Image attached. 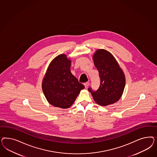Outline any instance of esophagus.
<instances>
[{
	"label": "esophagus",
	"instance_id": "esophagus-1",
	"mask_svg": "<svg viewBox=\"0 0 157 157\" xmlns=\"http://www.w3.org/2000/svg\"><path fill=\"white\" fill-rule=\"evenodd\" d=\"M89 83L88 82H85V83H84V85L85 86L86 88L89 86Z\"/></svg>",
	"mask_w": 157,
	"mask_h": 157
}]
</instances>
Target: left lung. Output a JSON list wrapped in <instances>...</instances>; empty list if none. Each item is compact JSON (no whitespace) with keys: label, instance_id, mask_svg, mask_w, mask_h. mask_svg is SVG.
Listing matches in <instances>:
<instances>
[{"label":"left lung","instance_id":"8db88e82","mask_svg":"<svg viewBox=\"0 0 157 157\" xmlns=\"http://www.w3.org/2000/svg\"><path fill=\"white\" fill-rule=\"evenodd\" d=\"M95 67L99 72L100 86L96 91L89 87L95 102L101 106L114 104L123 93L125 78L113 56L105 49H98L93 55Z\"/></svg>","mask_w":157,"mask_h":157}]
</instances>
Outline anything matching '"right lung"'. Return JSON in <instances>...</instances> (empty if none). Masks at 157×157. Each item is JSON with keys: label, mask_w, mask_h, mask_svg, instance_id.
<instances>
[{"label": "right lung", "mask_w": 157, "mask_h": 157, "mask_svg": "<svg viewBox=\"0 0 157 157\" xmlns=\"http://www.w3.org/2000/svg\"><path fill=\"white\" fill-rule=\"evenodd\" d=\"M71 63L64 54L56 56L48 67L42 83L44 94L49 103L63 109L70 107L85 88L72 74Z\"/></svg>", "instance_id": "right-lung-1"}]
</instances>
